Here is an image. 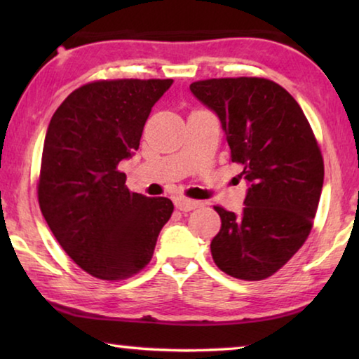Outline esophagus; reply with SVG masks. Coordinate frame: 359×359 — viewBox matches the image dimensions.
Here are the masks:
<instances>
[{"instance_id":"34e87169","label":"esophagus","mask_w":359,"mask_h":359,"mask_svg":"<svg viewBox=\"0 0 359 359\" xmlns=\"http://www.w3.org/2000/svg\"><path fill=\"white\" fill-rule=\"evenodd\" d=\"M201 203L199 201H193V199H187V198H175V208L182 212H188L193 209L201 208Z\"/></svg>"}]
</instances>
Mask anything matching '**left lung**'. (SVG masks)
<instances>
[{"mask_svg": "<svg viewBox=\"0 0 359 359\" xmlns=\"http://www.w3.org/2000/svg\"><path fill=\"white\" fill-rule=\"evenodd\" d=\"M191 93L220 120L248 190L241 214L215 208L222 228L210 242L218 269L263 280L306 242L323 188V158L296 100L259 77L193 82Z\"/></svg>", "mask_w": 359, "mask_h": 359, "instance_id": "left-lung-1", "label": "left lung"}]
</instances>
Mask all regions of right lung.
Instances as JSON below:
<instances>
[{"label": "right lung", "mask_w": 359, "mask_h": 359, "mask_svg": "<svg viewBox=\"0 0 359 359\" xmlns=\"http://www.w3.org/2000/svg\"><path fill=\"white\" fill-rule=\"evenodd\" d=\"M172 82L87 83L48 123L38 184L41 212L71 259L101 280H121L145 267L174 210L171 199L131 193L117 169L139 149L151 107Z\"/></svg>", "instance_id": "obj_1"}]
</instances>
